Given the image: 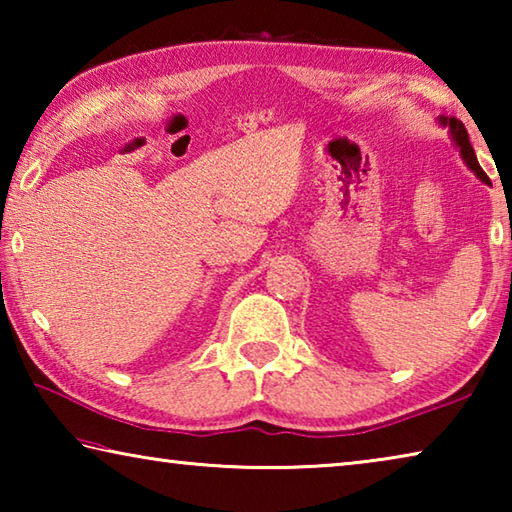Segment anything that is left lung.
Instances as JSON below:
<instances>
[{"mask_svg":"<svg viewBox=\"0 0 512 512\" xmlns=\"http://www.w3.org/2000/svg\"><path fill=\"white\" fill-rule=\"evenodd\" d=\"M440 124L447 126L449 131H452L454 142L458 144V149H461V155H463V160L467 162V167H470L476 173V176L483 180V183H490L488 176H485V171L479 167V160H476L474 149H472V144H470V135H467L463 121H458L456 117H445L443 115V117H440Z\"/></svg>","mask_w":512,"mask_h":512,"instance_id":"obj_1","label":"left lung"}]
</instances>
